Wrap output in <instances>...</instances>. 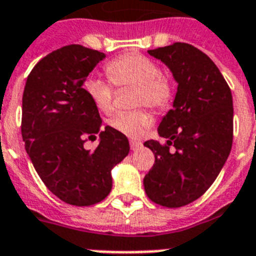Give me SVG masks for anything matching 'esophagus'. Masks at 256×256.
I'll use <instances>...</instances> for the list:
<instances>
[{
  "instance_id": "1",
  "label": "esophagus",
  "mask_w": 256,
  "mask_h": 256,
  "mask_svg": "<svg viewBox=\"0 0 256 256\" xmlns=\"http://www.w3.org/2000/svg\"><path fill=\"white\" fill-rule=\"evenodd\" d=\"M130 150H138L140 146H142V142H138V140H130Z\"/></svg>"
}]
</instances>
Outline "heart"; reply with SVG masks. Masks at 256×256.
<instances>
[{"label": "heart", "instance_id": "obj_1", "mask_svg": "<svg viewBox=\"0 0 256 256\" xmlns=\"http://www.w3.org/2000/svg\"><path fill=\"white\" fill-rule=\"evenodd\" d=\"M106 73L114 86H134V106H150L155 110H166L174 98V85L155 61L148 57L126 53L110 61ZM84 92L97 110L110 114L114 108V86L106 81L89 77L84 82ZM150 116L142 110L132 112H120L110 118V128L120 134L136 138L142 130L148 126Z\"/></svg>", "mask_w": 256, "mask_h": 256}]
</instances>
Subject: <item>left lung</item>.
Instances as JSON below:
<instances>
[{
    "label": "left lung",
    "mask_w": 256,
    "mask_h": 256,
    "mask_svg": "<svg viewBox=\"0 0 256 256\" xmlns=\"http://www.w3.org/2000/svg\"><path fill=\"white\" fill-rule=\"evenodd\" d=\"M163 61L178 82L174 108L158 132L166 142L148 140L155 164L144 178L154 203L179 208L195 202L219 175L232 146V94L206 53L186 42L148 50ZM176 146V152L169 148Z\"/></svg>",
    "instance_id": "8db88e82"
}]
</instances>
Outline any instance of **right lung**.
<instances>
[{
    "label": "right lung",
    "mask_w": 256,
    "mask_h": 256,
    "mask_svg": "<svg viewBox=\"0 0 256 256\" xmlns=\"http://www.w3.org/2000/svg\"><path fill=\"white\" fill-rule=\"evenodd\" d=\"M104 53L66 45L37 62L22 94L21 134L38 176L53 195L77 207L104 200L112 190V168L130 152L126 134L110 126L100 130L98 110L82 84ZM100 134L93 151L86 140Z\"/></svg>",
    "instance_id": "right-lung-1"
}]
</instances>
